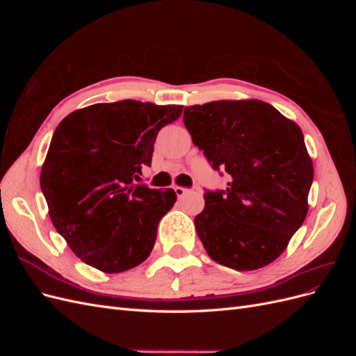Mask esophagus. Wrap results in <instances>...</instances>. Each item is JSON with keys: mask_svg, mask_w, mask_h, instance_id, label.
<instances>
[{"mask_svg": "<svg viewBox=\"0 0 356 356\" xmlns=\"http://www.w3.org/2000/svg\"><path fill=\"white\" fill-rule=\"evenodd\" d=\"M174 190H175V193H177V196H178V197H184L186 195H188V193L191 191L190 188H186V187H179V186H177Z\"/></svg>", "mask_w": 356, "mask_h": 356, "instance_id": "esophagus-1", "label": "esophagus"}]
</instances>
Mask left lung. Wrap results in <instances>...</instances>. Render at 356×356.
Returning <instances> with one entry per match:
<instances>
[{"label": "left lung", "mask_w": 356, "mask_h": 356, "mask_svg": "<svg viewBox=\"0 0 356 356\" xmlns=\"http://www.w3.org/2000/svg\"><path fill=\"white\" fill-rule=\"evenodd\" d=\"M184 124L212 169L229 175L225 190H204L195 218L204 250L238 272L270 264L309 208L314 165L301 129L257 99L187 106Z\"/></svg>", "instance_id": "8db88e82"}]
</instances>
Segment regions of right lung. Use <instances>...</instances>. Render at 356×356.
<instances>
[{
  "label": "right lung",
  "instance_id": "1",
  "mask_svg": "<svg viewBox=\"0 0 356 356\" xmlns=\"http://www.w3.org/2000/svg\"><path fill=\"white\" fill-rule=\"evenodd\" d=\"M181 113L182 105L126 99L86 106L56 127L40 186L56 232L86 264L120 273L152 252L177 195L138 181L159 131Z\"/></svg>",
  "mask_w": 356,
  "mask_h": 356
}]
</instances>
